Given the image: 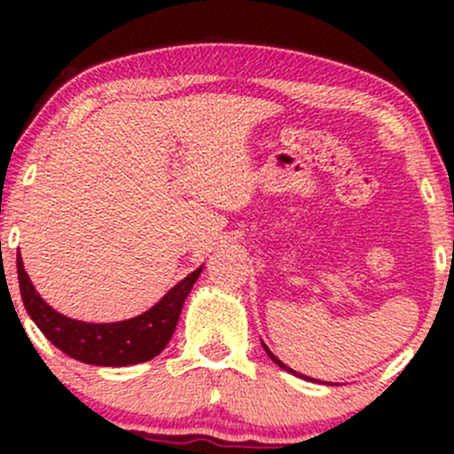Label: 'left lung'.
Here are the masks:
<instances>
[{
  "instance_id": "left-lung-1",
  "label": "left lung",
  "mask_w": 454,
  "mask_h": 454,
  "mask_svg": "<svg viewBox=\"0 0 454 454\" xmlns=\"http://www.w3.org/2000/svg\"><path fill=\"white\" fill-rule=\"evenodd\" d=\"M262 346H264V343H262ZM264 350H267V354H269V358H270V361H273L275 364H279V367H281V369H286V372L294 373V376H296V372H293V369H290V367H288V364H284V363H281V361H279V358H278V356H275V354H273V352H270L267 346H264ZM309 380H311V378H309Z\"/></svg>"
}]
</instances>
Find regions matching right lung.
Segmentation results:
<instances>
[{
    "mask_svg": "<svg viewBox=\"0 0 454 454\" xmlns=\"http://www.w3.org/2000/svg\"><path fill=\"white\" fill-rule=\"evenodd\" d=\"M200 270L202 269H196L194 273L181 279L158 305L132 320L90 325V322L61 316L53 307L46 305L43 296L35 293L29 275L23 269L20 254H17L20 299L35 326L67 356L87 364H100V367H126V364L145 363L158 356L173 337L181 307Z\"/></svg>",
    "mask_w": 454,
    "mask_h": 454,
    "instance_id": "right-lung-1",
    "label": "right lung"
}]
</instances>
